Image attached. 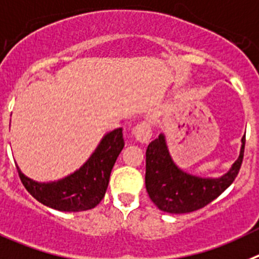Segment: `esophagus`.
Instances as JSON below:
<instances>
[{"label": "esophagus", "mask_w": 259, "mask_h": 259, "mask_svg": "<svg viewBox=\"0 0 259 259\" xmlns=\"http://www.w3.org/2000/svg\"><path fill=\"white\" fill-rule=\"evenodd\" d=\"M133 134H134L137 141L142 142V143H147L152 137V125L150 122H147V121H143V122L138 124L133 129Z\"/></svg>", "instance_id": "esophagus-1"}]
</instances>
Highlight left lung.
I'll return each instance as SVG.
<instances>
[{"mask_svg":"<svg viewBox=\"0 0 259 259\" xmlns=\"http://www.w3.org/2000/svg\"><path fill=\"white\" fill-rule=\"evenodd\" d=\"M240 156L221 178H200L182 171L173 162L162 134L151 142L146 151V190L160 210L183 214L199 210L215 200L237 177L243 164L245 135Z\"/></svg>","mask_w":259,"mask_h":259,"instance_id":"8db88e82","label":"left lung"}]
</instances>
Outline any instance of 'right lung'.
Listing matches in <instances>:
<instances>
[{"label":"right lung","mask_w":259,"mask_h":259,"mask_svg":"<svg viewBox=\"0 0 259 259\" xmlns=\"http://www.w3.org/2000/svg\"><path fill=\"white\" fill-rule=\"evenodd\" d=\"M122 129L103 137L90 158L73 174L51 183H38L20 171V181L32 196L60 211H82L95 208L106 195L112 167L124 148Z\"/></svg>","instance_id":"right-lung-1"}]
</instances>
